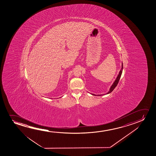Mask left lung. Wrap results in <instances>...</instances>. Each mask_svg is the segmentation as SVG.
I'll return each instance as SVG.
<instances>
[{
	"instance_id": "left-lung-1",
	"label": "left lung",
	"mask_w": 156,
	"mask_h": 156,
	"mask_svg": "<svg viewBox=\"0 0 156 156\" xmlns=\"http://www.w3.org/2000/svg\"><path fill=\"white\" fill-rule=\"evenodd\" d=\"M122 69H123V64L122 63V69L120 70V71L119 73V75L117 77V78L115 79V82L113 83V84H112V85L111 86V88H110V90H109V92L107 93V94H109V93H110L111 92H112L113 91V90L115 88V87L117 86V85H118V82L119 81L120 78V77H121V76H122ZM92 95H95V94H92ZM101 96V95H96V96Z\"/></svg>"
}]
</instances>
